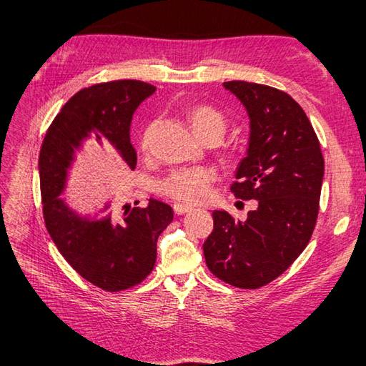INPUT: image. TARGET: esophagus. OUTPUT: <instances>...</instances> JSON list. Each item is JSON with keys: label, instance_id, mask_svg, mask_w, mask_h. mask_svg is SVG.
Segmentation results:
<instances>
[{"label": "esophagus", "instance_id": "1", "mask_svg": "<svg viewBox=\"0 0 366 366\" xmlns=\"http://www.w3.org/2000/svg\"><path fill=\"white\" fill-rule=\"evenodd\" d=\"M173 209H174V212H176L177 215H184V214H187V212H192V211H193V207L181 204V203H176V204L173 206Z\"/></svg>", "mask_w": 366, "mask_h": 366}]
</instances>
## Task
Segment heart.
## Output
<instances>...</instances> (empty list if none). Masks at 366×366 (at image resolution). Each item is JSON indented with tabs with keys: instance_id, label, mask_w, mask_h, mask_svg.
Here are the masks:
<instances>
[{
	"instance_id": "heart-1",
	"label": "heart",
	"mask_w": 366,
	"mask_h": 366,
	"mask_svg": "<svg viewBox=\"0 0 366 366\" xmlns=\"http://www.w3.org/2000/svg\"><path fill=\"white\" fill-rule=\"evenodd\" d=\"M187 118L192 129L201 139L219 137L222 139L227 130V118L217 110L215 107L206 104H197L189 108ZM149 135H144L143 147H147ZM215 179V173L209 168H192L181 169L167 177L162 182L160 189L165 195L184 203L198 204L203 203L211 195V184Z\"/></svg>"
}]
</instances>
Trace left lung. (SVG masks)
Returning <instances> with one entry per match:
<instances>
[{
  "instance_id": "8db88e82",
  "label": "left lung",
  "mask_w": 366,
  "mask_h": 366,
  "mask_svg": "<svg viewBox=\"0 0 366 366\" xmlns=\"http://www.w3.org/2000/svg\"><path fill=\"white\" fill-rule=\"evenodd\" d=\"M250 119L247 155L231 192L256 199L247 220L214 211L203 244L209 270L244 290L270 283L297 259L313 234L324 179L320 142L305 112L286 92L266 84L224 81Z\"/></svg>"
}]
</instances>
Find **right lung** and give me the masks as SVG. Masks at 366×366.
Wrapping results in <instances>:
<instances>
[{
  "instance_id": "obj_1",
  "label": "right lung",
  "mask_w": 366,
  "mask_h": 366,
  "mask_svg": "<svg viewBox=\"0 0 366 366\" xmlns=\"http://www.w3.org/2000/svg\"><path fill=\"white\" fill-rule=\"evenodd\" d=\"M155 86L118 80L84 88L69 99L46 132L39 155L45 227L74 270L100 290L116 292L151 274L157 239L173 220V209L157 199L119 214L113 198L91 212H80L63 198L76 155L88 142L107 144L127 169L137 167L130 124L138 105Z\"/></svg>"
}]
</instances>
